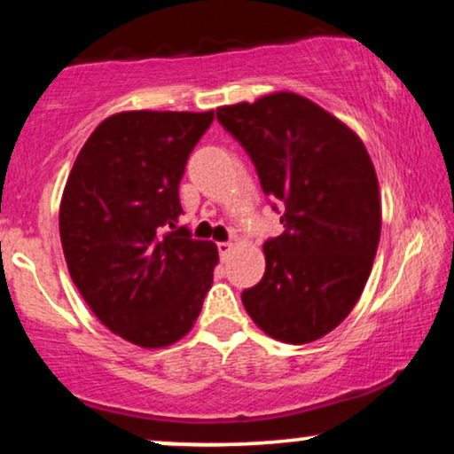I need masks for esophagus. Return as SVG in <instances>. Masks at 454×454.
I'll list each match as a JSON object with an SVG mask.
<instances>
[{
  "label": "esophagus",
  "instance_id": "34e87169",
  "mask_svg": "<svg viewBox=\"0 0 454 454\" xmlns=\"http://www.w3.org/2000/svg\"><path fill=\"white\" fill-rule=\"evenodd\" d=\"M217 252H220L222 260H226L228 256H231V252H232V243H228V241H220V243H217Z\"/></svg>",
  "mask_w": 454,
  "mask_h": 454
}]
</instances>
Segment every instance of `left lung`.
I'll use <instances>...</instances> for the list:
<instances>
[{
    "mask_svg": "<svg viewBox=\"0 0 454 454\" xmlns=\"http://www.w3.org/2000/svg\"><path fill=\"white\" fill-rule=\"evenodd\" d=\"M217 121L284 209V232L264 243L267 270L241 294L245 309L273 340H320L356 305L378 252L382 211L372 158L340 119L290 91L217 108Z\"/></svg>",
    "mask_w": 454,
    "mask_h": 454,
    "instance_id": "obj_1",
    "label": "left lung"
}]
</instances>
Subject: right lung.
I'll use <instances>...</instances> for the list:
<instances>
[{
  "label": "right lung",
  "instance_id": "1",
  "mask_svg": "<svg viewBox=\"0 0 454 454\" xmlns=\"http://www.w3.org/2000/svg\"><path fill=\"white\" fill-rule=\"evenodd\" d=\"M209 113L128 111L93 129L61 196L70 278L104 326L140 348H164L194 326L217 247L185 226L179 184Z\"/></svg>",
  "mask_w": 454,
  "mask_h": 454
}]
</instances>
